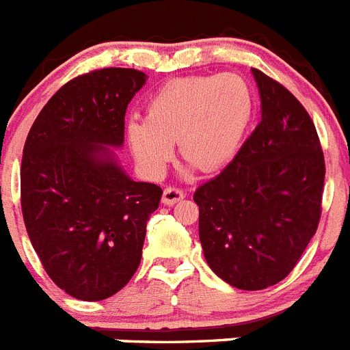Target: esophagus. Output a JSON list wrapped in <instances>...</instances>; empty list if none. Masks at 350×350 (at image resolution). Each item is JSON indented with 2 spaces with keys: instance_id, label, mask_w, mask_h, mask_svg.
<instances>
[{
  "instance_id": "obj_1",
  "label": "esophagus",
  "mask_w": 350,
  "mask_h": 350,
  "mask_svg": "<svg viewBox=\"0 0 350 350\" xmlns=\"http://www.w3.org/2000/svg\"><path fill=\"white\" fill-rule=\"evenodd\" d=\"M183 198H185V191H183L181 188L167 187L165 190H163L162 200L163 204H167V206H172V204L179 202V200H183Z\"/></svg>"
}]
</instances>
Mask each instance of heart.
Wrapping results in <instances>:
<instances>
[{
  "label": "heart",
  "mask_w": 350,
  "mask_h": 350,
  "mask_svg": "<svg viewBox=\"0 0 350 350\" xmlns=\"http://www.w3.org/2000/svg\"><path fill=\"white\" fill-rule=\"evenodd\" d=\"M253 115V92L235 73L172 78L148 100L146 120L132 118L127 141L137 162L160 172L179 141L183 159L204 172L237 152Z\"/></svg>",
  "instance_id": "heart-1"
}]
</instances>
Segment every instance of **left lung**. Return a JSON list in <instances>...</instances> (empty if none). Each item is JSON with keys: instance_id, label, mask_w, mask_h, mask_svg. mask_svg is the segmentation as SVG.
<instances>
[{"instance_id": "left-lung-1", "label": "left lung", "mask_w": 350, "mask_h": 350, "mask_svg": "<svg viewBox=\"0 0 350 350\" xmlns=\"http://www.w3.org/2000/svg\"><path fill=\"white\" fill-rule=\"evenodd\" d=\"M261 122L235 159L195 190L198 237L213 272L239 289L282 281L316 234L324 155L312 118L279 81L253 69Z\"/></svg>"}]
</instances>
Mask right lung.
I'll list each match as a JSON object with an SVG mask.
<instances>
[{
  "label": "right lung",
  "mask_w": 350,
  "mask_h": 350,
  "mask_svg": "<svg viewBox=\"0 0 350 350\" xmlns=\"http://www.w3.org/2000/svg\"><path fill=\"white\" fill-rule=\"evenodd\" d=\"M146 83L137 69L69 80L36 116L21 165V206L43 269L68 295L106 300L136 273L162 188L132 181L108 146L124 143L125 111Z\"/></svg>",
  "instance_id": "1"
}]
</instances>
